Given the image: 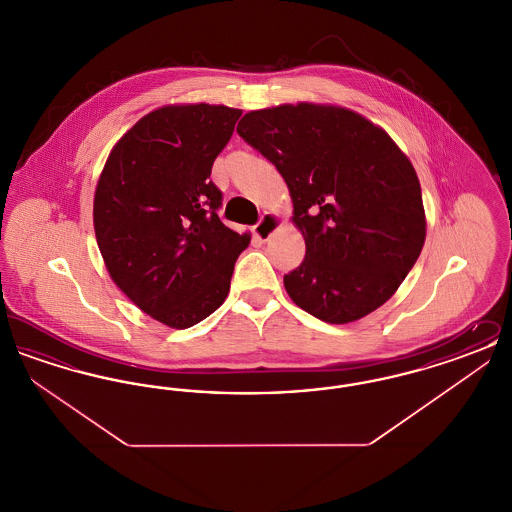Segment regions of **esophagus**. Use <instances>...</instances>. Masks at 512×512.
Listing matches in <instances>:
<instances>
[{
	"mask_svg": "<svg viewBox=\"0 0 512 512\" xmlns=\"http://www.w3.org/2000/svg\"><path fill=\"white\" fill-rule=\"evenodd\" d=\"M282 226V219L274 213H265L263 219L259 220V224L253 226V236L261 242H267L268 238Z\"/></svg>",
	"mask_w": 512,
	"mask_h": 512,
	"instance_id": "34e87169",
	"label": "esophagus"
}]
</instances>
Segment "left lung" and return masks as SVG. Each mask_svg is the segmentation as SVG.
Instances as JSON below:
<instances>
[{
  "instance_id": "left-lung-1",
  "label": "left lung",
  "mask_w": 512,
  "mask_h": 512,
  "mask_svg": "<svg viewBox=\"0 0 512 512\" xmlns=\"http://www.w3.org/2000/svg\"><path fill=\"white\" fill-rule=\"evenodd\" d=\"M238 134L278 169L305 259L284 276L293 303L330 324L382 307L426 240L420 182L388 132L363 115L301 101L245 113Z\"/></svg>"
}]
</instances>
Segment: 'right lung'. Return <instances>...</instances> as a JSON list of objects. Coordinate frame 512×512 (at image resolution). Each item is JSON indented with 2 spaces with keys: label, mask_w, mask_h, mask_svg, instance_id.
Instances as JSON below:
<instances>
[{
  "label": "right lung",
  "mask_w": 512,
  "mask_h": 512,
  "mask_svg": "<svg viewBox=\"0 0 512 512\" xmlns=\"http://www.w3.org/2000/svg\"><path fill=\"white\" fill-rule=\"evenodd\" d=\"M242 111L165 105L111 149L94 194V230L109 276L136 307L184 330L215 313L230 292L249 234L220 222L209 180Z\"/></svg>",
  "instance_id": "1"
}]
</instances>
